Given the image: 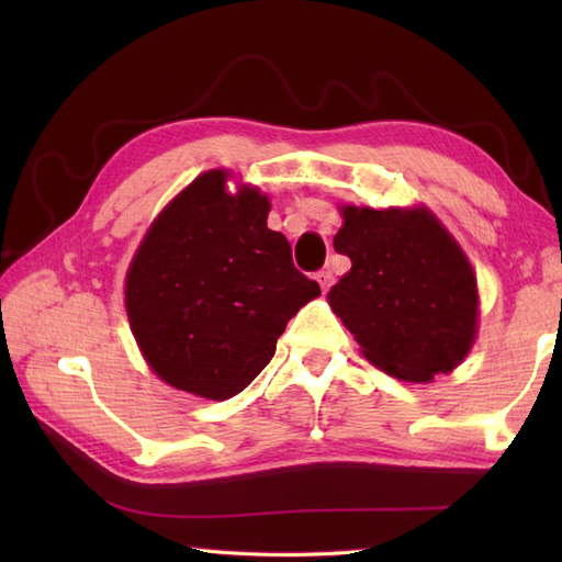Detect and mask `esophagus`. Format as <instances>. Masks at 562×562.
Returning a JSON list of instances; mask_svg holds the SVG:
<instances>
[{
    "instance_id": "esophagus-1",
    "label": "esophagus",
    "mask_w": 562,
    "mask_h": 562,
    "mask_svg": "<svg viewBox=\"0 0 562 562\" xmlns=\"http://www.w3.org/2000/svg\"><path fill=\"white\" fill-rule=\"evenodd\" d=\"M316 280H318L321 288L328 290L330 284H333V272H330V270H318V272H316Z\"/></svg>"
}]
</instances>
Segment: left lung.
I'll return each instance as SVG.
<instances>
[{
	"mask_svg": "<svg viewBox=\"0 0 562 562\" xmlns=\"http://www.w3.org/2000/svg\"><path fill=\"white\" fill-rule=\"evenodd\" d=\"M333 238L352 260L330 306L386 374L451 372L475 338L479 290L463 250L427 210L345 207Z\"/></svg>",
	"mask_w": 562,
	"mask_h": 562,
	"instance_id": "left-lung-1",
	"label": "left lung"
}]
</instances>
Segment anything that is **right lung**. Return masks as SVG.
<instances>
[{
  "instance_id": "add662e5",
  "label": "right lung",
  "mask_w": 562,
  "mask_h": 562,
  "mask_svg": "<svg viewBox=\"0 0 562 562\" xmlns=\"http://www.w3.org/2000/svg\"><path fill=\"white\" fill-rule=\"evenodd\" d=\"M224 171L198 176L130 266L125 306L149 367L166 384L224 401L244 391L290 318L321 294L294 268L290 241L268 229L256 188L229 195Z\"/></svg>"
}]
</instances>
